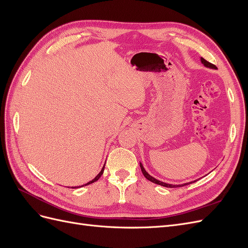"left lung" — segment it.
Listing matches in <instances>:
<instances>
[{"label":"left lung","mask_w":248,"mask_h":248,"mask_svg":"<svg viewBox=\"0 0 248 248\" xmlns=\"http://www.w3.org/2000/svg\"><path fill=\"white\" fill-rule=\"evenodd\" d=\"M201 61H202V63L204 64L206 67H208V68H215V66H214L213 64H211V63H209L208 61H206V60H205L204 58H201ZM140 170H141L142 175H144V176L146 177V179H148V180H149V181H151V182H153V183H155V184H158V185H161V186H164V187H169V188H175V187H181V186H184V185H187V184H190V183H192V182H189V183H185V184H182V185H172V184L164 183V182L159 181V180L155 179V178H154V177H152L151 175H149L148 172L146 171V170L144 169V166H142L141 163H140Z\"/></svg>","instance_id":"8db88e82"}]
</instances>
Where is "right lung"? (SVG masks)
<instances>
[{
	"instance_id": "1",
	"label": "right lung",
	"mask_w": 248,
	"mask_h": 248,
	"mask_svg": "<svg viewBox=\"0 0 248 248\" xmlns=\"http://www.w3.org/2000/svg\"><path fill=\"white\" fill-rule=\"evenodd\" d=\"M104 166H106V164H104ZM104 166H103V168H102V170H100V172H99V174H98V175H97V176H96V177H95V178H94V179H93V180H92V181H90V182H88V183H87V184H84V185H85V186H86V185H89V184H92V183H94V182H96V181H97V180H98V179H99V178H100V177H101V175H102V174H103V170H104ZM84 185H81V186H84Z\"/></svg>"
}]
</instances>
